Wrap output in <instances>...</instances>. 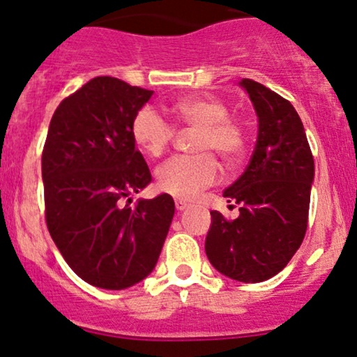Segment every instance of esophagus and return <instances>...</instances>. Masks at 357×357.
Listing matches in <instances>:
<instances>
[{
  "label": "esophagus",
  "mask_w": 357,
  "mask_h": 357,
  "mask_svg": "<svg viewBox=\"0 0 357 357\" xmlns=\"http://www.w3.org/2000/svg\"><path fill=\"white\" fill-rule=\"evenodd\" d=\"M176 210L178 211H183V210H186L188 206H190V204H188L186 202H183V199H176Z\"/></svg>",
  "instance_id": "1"
}]
</instances>
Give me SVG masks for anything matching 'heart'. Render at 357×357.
<instances>
[{"mask_svg": "<svg viewBox=\"0 0 357 357\" xmlns=\"http://www.w3.org/2000/svg\"><path fill=\"white\" fill-rule=\"evenodd\" d=\"M171 110L183 126L198 129L192 147L199 154L167 159L158 167L155 178L162 192L191 199L218 179L220 167L211 153L218 154L228 165L241 158L245 130L236 119L228 116V105L218 97H186L173 104ZM130 134L146 154L158 158L173 142L176 129L165 114L153 105H142L134 114Z\"/></svg>", "mask_w": 357, "mask_h": 357, "instance_id": "heart-1", "label": "heart"}]
</instances>
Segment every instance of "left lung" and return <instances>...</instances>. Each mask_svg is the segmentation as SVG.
Returning a JSON list of instances; mask_svg holds the SVG:
<instances>
[{
    "label": "left lung",
    "mask_w": 357,
    "mask_h": 357,
    "mask_svg": "<svg viewBox=\"0 0 357 357\" xmlns=\"http://www.w3.org/2000/svg\"><path fill=\"white\" fill-rule=\"evenodd\" d=\"M240 84L257 110V144L245 173L223 192L240 204L238 218L211 211L204 250L220 273L255 284L277 275L302 245L314 158L294 105L255 80Z\"/></svg>",
    "instance_id": "left-lung-1"
}]
</instances>
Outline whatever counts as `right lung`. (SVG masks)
I'll use <instances>...</instances> for the list:
<instances>
[{
  "instance_id": "right-lung-1",
  "label": "right lung",
  "mask_w": 357,
  "mask_h": 357,
  "mask_svg": "<svg viewBox=\"0 0 357 357\" xmlns=\"http://www.w3.org/2000/svg\"><path fill=\"white\" fill-rule=\"evenodd\" d=\"M153 90L96 77L53 114L42 154L45 220L73 272L93 287L122 290L153 272L174 216L169 195L126 198L151 183L130 134ZM130 198L127 199V203Z\"/></svg>"
}]
</instances>
